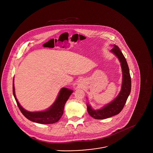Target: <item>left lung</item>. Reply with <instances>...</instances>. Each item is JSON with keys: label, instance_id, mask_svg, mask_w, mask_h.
Returning <instances> with one entry per match:
<instances>
[{"label": "left lung", "instance_id": "obj_1", "mask_svg": "<svg viewBox=\"0 0 153 153\" xmlns=\"http://www.w3.org/2000/svg\"><path fill=\"white\" fill-rule=\"evenodd\" d=\"M113 47L111 49V52L118 58L122 68L123 83L121 89L118 95L112 102L101 109L94 110L90 105L87 104L88 114L96 120L105 119L118 114L124 108L131 92V76L127 61L120 48L115 45H114Z\"/></svg>", "mask_w": 153, "mask_h": 153}]
</instances>
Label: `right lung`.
<instances>
[{
	"instance_id": "add662e5",
	"label": "right lung",
	"mask_w": 153,
	"mask_h": 153,
	"mask_svg": "<svg viewBox=\"0 0 153 153\" xmlns=\"http://www.w3.org/2000/svg\"><path fill=\"white\" fill-rule=\"evenodd\" d=\"M72 92V90L66 88H62L60 90L56 100L48 109L44 111L30 112L24 109L19 103L15 95V87L13 82V96L22 114L29 120L39 124H49L58 122L64 113L66 102Z\"/></svg>"
}]
</instances>
